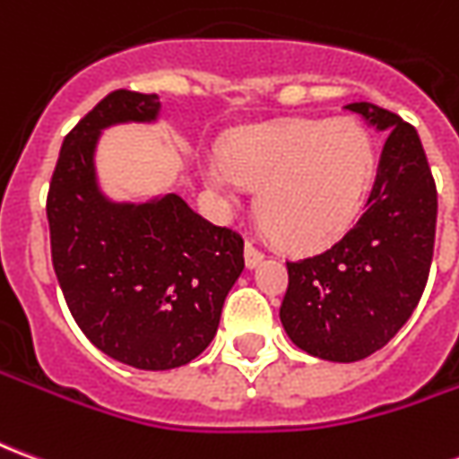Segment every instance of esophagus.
Here are the masks:
<instances>
[{
	"instance_id": "obj_1",
	"label": "esophagus",
	"mask_w": 459,
	"mask_h": 459,
	"mask_svg": "<svg viewBox=\"0 0 459 459\" xmlns=\"http://www.w3.org/2000/svg\"><path fill=\"white\" fill-rule=\"evenodd\" d=\"M263 258H265L263 250L255 248L253 243H246V265H248V268H258L260 263H263Z\"/></svg>"
}]
</instances>
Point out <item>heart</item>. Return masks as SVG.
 <instances>
[{
	"label": "heart",
	"instance_id": "b5f03b06",
	"mask_svg": "<svg viewBox=\"0 0 459 459\" xmlns=\"http://www.w3.org/2000/svg\"><path fill=\"white\" fill-rule=\"evenodd\" d=\"M376 174L371 134L354 120H292L233 134L223 160L204 167L219 199L258 189L255 211L278 246L319 250L359 216Z\"/></svg>",
	"mask_w": 459,
	"mask_h": 459
}]
</instances>
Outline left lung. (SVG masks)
<instances>
[{
    "label": "left lung",
    "mask_w": 459,
    "mask_h": 459,
    "mask_svg": "<svg viewBox=\"0 0 459 459\" xmlns=\"http://www.w3.org/2000/svg\"><path fill=\"white\" fill-rule=\"evenodd\" d=\"M388 132L366 211L317 255L288 263L280 322L295 344L327 361H361L395 337L420 302L433 263L437 191L413 125L351 103Z\"/></svg>",
    "instance_id": "left-lung-1"
}]
</instances>
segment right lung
Instances as JSON below:
<instances>
[{
	"label": "right lung",
	"instance_id": "obj_1",
	"mask_svg": "<svg viewBox=\"0 0 459 459\" xmlns=\"http://www.w3.org/2000/svg\"><path fill=\"white\" fill-rule=\"evenodd\" d=\"M157 115V95H105L65 134L46 199L56 278L78 327L103 354L144 371L189 364L211 344L246 268L238 233L177 194L113 204L98 186L100 132Z\"/></svg>",
	"mask_w": 459,
	"mask_h": 459
}]
</instances>
